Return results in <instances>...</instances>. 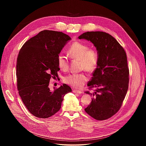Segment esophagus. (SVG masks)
I'll return each mask as SVG.
<instances>
[{
	"label": "esophagus",
	"instance_id": "obj_1",
	"mask_svg": "<svg viewBox=\"0 0 146 146\" xmlns=\"http://www.w3.org/2000/svg\"><path fill=\"white\" fill-rule=\"evenodd\" d=\"M73 92L74 93H76V94H82V92L81 91L76 90H73Z\"/></svg>",
	"mask_w": 146,
	"mask_h": 146
}]
</instances>
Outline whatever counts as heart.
I'll return each mask as SVG.
<instances>
[{
  "label": "heart",
  "instance_id": "1",
  "mask_svg": "<svg viewBox=\"0 0 146 146\" xmlns=\"http://www.w3.org/2000/svg\"><path fill=\"white\" fill-rule=\"evenodd\" d=\"M68 53L70 57L75 60H80L81 70L88 72H92L96 69L98 63V54L97 51L90 48L88 45L81 42H75L70 46ZM58 67L63 71H67L69 68V62L62 53L57 56ZM88 78L84 73L72 74L64 78V82L70 86L80 89L84 86Z\"/></svg>",
  "mask_w": 146,
  "mask_h": 146
}]
</instances>
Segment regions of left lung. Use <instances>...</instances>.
<instances>
[{"label": "left lung", "instance_id": "left-lung-1", "mask_svg": "<svg viewBox=\"0 0 146 146\" xmlns=\"http://www.w3.org/2000/svg\"><path fill=\"white\" fill-rule=\"evenodd\" d=\"M78 38L91 42L98 54L97 68L88 84L97 89L92 93L85 92L92 98L85 111L98 120L107 119L119 110L128 89L129 70L126 52L118 41L106 32H87Z\"/></svg>", "mask_w": 146, "mask_h": 146}]
</instances>
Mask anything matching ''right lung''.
<instances>
[{"mask_svg": "<svg viewBox=\"0 0 146 146\" xmlns=\"http://www.w3.org/2000/svg\"><path fill=\"white\" fill-rule=\"evenodd\" d=\"M71 40L61 32L45 30L26 42L19 51L16 63L17 89L29 111L39 118H48L58 111L64 96L72 92L65 84L51 91V78L60 70L57 56Z\"/></svg>", "mask_w": 146, "mask_h": 146, "instance_id": "obj_1", "label": "right lung"}]
</instances>
